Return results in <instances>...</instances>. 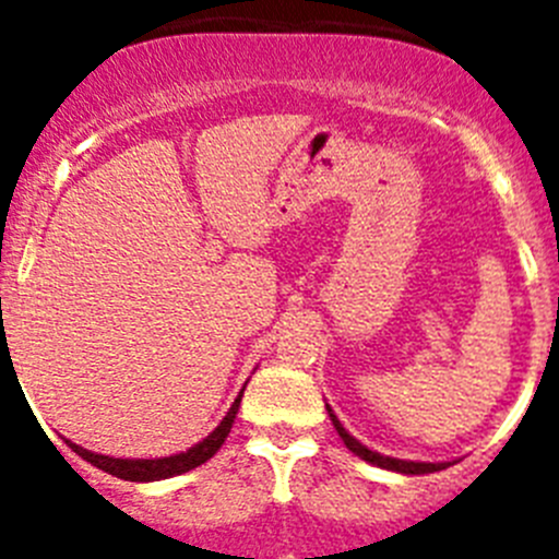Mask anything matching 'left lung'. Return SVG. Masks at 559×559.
Returning a JSON list of instances; mask_svg holds the SVG:
<instances>
[{"mask_svg": "<svg viewBox=\"0 0 559 559\" xmlns=\"http://www.w3.org/2000/svg\"><path fill=\"white\" fill-rule=\"evenodd\" d=\"M328 414H330V419H333V426H335V431H338V437L344 439V445H347L355 456H360L364 462H369V464H378V467H383V471L406 473V476H423V473H437V471H445V467H451V462H408V459H394V456H383V453H378V451H369L367 445H360L358 439H355L347 428L341 426L338 417H335L333 408L330 406H328Z\"/></svg>", "mask_w": 559, "mask_h": 559, "instance_id": "1", "label": "left lung"}]
</instances>
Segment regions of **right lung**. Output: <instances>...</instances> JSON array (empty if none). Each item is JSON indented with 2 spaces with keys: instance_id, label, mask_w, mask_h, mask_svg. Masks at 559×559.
Segmentation results:
<instances>
[{
  "instance_id": "add662e5",
  "label": "right lung",
  "mask_w": 559,
  "mask_h": 559,
  "mask_svg": "<svg viewBox=\"0 0 559 559\" xmlns=\"http://www.w3.org/2000/svg\"><path fill=\"white\" fill-rule=\"evenodd\" d=\"M240 397H243V389L237 394V400L231 403V408L226 412V417L221 419V426L210 433L206 439H201L199 445H192L190 451L173 453V456H162V459H114V456H103V453L86 451V448L75 445V442H69L67 445L78 453L81 459H86L88 464H95L100 471L111 473L117 478H126V481H159V478H173L181 476V473L192 471V467H199L204 464L206 459H212L215 453L221 451V445L226 442L231 431V423L237 417V408H240Z\"/></svg>"
}]
</instances>
